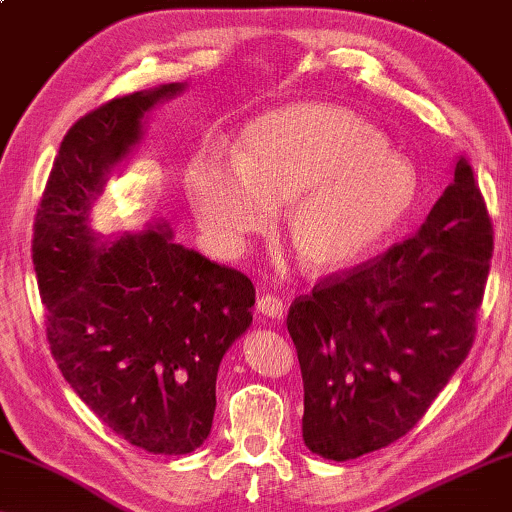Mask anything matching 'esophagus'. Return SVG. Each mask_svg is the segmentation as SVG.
Segmentation results:
<instances>
[{
    "label": "esophagus",
    "mask_w": 512,
    "mask_h": 512,
    "mask_svg": "<svg viewBox=\"0 0 512 512\" xmlns=\"http://www.w3.org/2000/svg\"><path fill=\"white\" fill-rule=\"evenodd\" d=\"M256 309L258 313H263V316L267 318H283V311H286V304H283V300L279 295H272V293H263L261 297H258L256 302Z\"/></svg>",
    "instance_id": "34e87169"
}]
</instances>
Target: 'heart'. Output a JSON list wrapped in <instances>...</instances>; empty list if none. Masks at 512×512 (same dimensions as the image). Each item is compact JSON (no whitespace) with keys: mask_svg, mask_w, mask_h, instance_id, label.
<instances>
[{"mask_svg":"<svg viewBox=\"0 0 512 512\" xmlns=\"http://www.w3.org/2000/svg\"><path fill=\"white\" fill-rule=\"evenodd\" d=\"M187 199L203 233L238 249L288 201L286 233L309 270L352 263L407 215L416 199L412 164L380 130L329 105L274 109L242 132L235 167L194 164Z\"/></svg>","mask_w":512,"mask_h":512,"instance_id":"heart-1","label":"heart"}]
</instances>
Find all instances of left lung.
Returning <instances> with one entry per match:
<instances>
[{
    "mask_svg": "<svg viewBox=\"0 0 512 512\" xmlns=\"http://www.w3.org/2000/svg\"><path fill=\"white\" fill-rule=\"evenodd\" d=\"M492 219L471 164L414 235L322 277L288 311L304 382V444L352 460L407 435L469 355Z\"/></svg>",
    "mask_w": 512,
    "mask_h": 512,
    "instance_id": "8db88e82",
    "label": "left lung"
}]
</instances>
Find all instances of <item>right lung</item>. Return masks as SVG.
Instances as JSON below:
<instances>
[{"label": "right lung", "instance_id": "1", "mask_svg": "<svg viewBox=\"0 0 512 512\" xmlns=\"http://www.w3.org/2000/svg\"><path fill=\"white\" fill-rule=\"evenodd\" d=\"M183 86L102 102L66 132L41 196L31 258L47 343L89 410L148 453L206 442L229 345L251 325L254 283L162 226L98 247L89 210L141 137V116Z\"/></svg>", "mask_w": 512, "mask_h": 512}]
</instances>
